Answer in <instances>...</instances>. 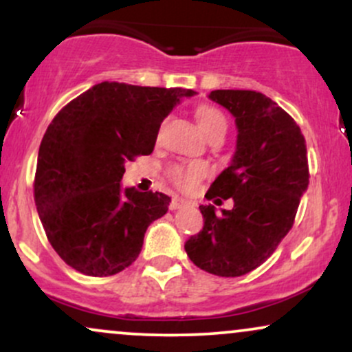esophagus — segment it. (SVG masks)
<instances>
[{"instance_id":"34e87169","label":"esophagus","mask_w":352,"mask_h":352,"mask_svg":"<svg viewBox=\"0 0 352 352\" xmlns=\"http://www.w3.org/2000/svg\"><path fill=\"white\" fill-rule=\"evenodd\" d=\"M190 201H187L185 199H180V197H173L172 204H170V210H179V208H185L188 207Z\"/></svg>"}]
</instances>
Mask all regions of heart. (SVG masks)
<instances>
[{
    "mask_svg": "<svg viewBox=\"0 0 352 352\" xmlns=\"http://www.w3.org/2000/svg\"><path fill=\"white\" fill-rule=\"evenodd\" d=\"M197 119H199L200 127L204 129L205 134L208 137L213 134H225L227 132L228 122L223 112L217 107L201 106L197 111ZM208 173L207 164L204 162H187V164H175L172 165L168 175L177 187L185 190V192H192L195 190L197 185L201 179H205Z\"/></svg>",
    "mask_w": 352,
    "mask_h": 352,
    "instance_id": "1",
    "label": "heart"
}]
</instances>
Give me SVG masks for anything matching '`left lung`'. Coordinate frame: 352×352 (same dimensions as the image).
<instances>
[{
  "mask_svg": "<svg viewBox=\"0 0 352 352\" xmlns=\"http://www.w3.org/2000/svg\"><path fill=\"white\" fill-rule=\"evenodd\" d=\"M235 117L238 137L232 165L210 185L207 200H233L215 213L200 205L204 230L185 243L188 258L217 276H241L272 256L294 223L308 188L306 140L300 125L256 91L220 89L208 96Z\"/></svg>",
  "mask_w": 352,
  "mask_h": 352,
  "instance_id": "obj_1",
  "label": "left lung"
}]
</instances>
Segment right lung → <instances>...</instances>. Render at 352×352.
<instances>
[{"mask_svg": "<svg viewBox=\"0 0 352 352\" xmlns=\"http://www.w3.org/2000/svg\"><path fill=\"white\" fill-rule=\"evenodd\" d=\"M193 94L106 80L56 114L39 145L33 187L44 232L64 263L111 276L137 260L145 230L167 213L170 197L120 188L125 164L151 155L162 120Z\"/></svg>", "mask_w": 352, "mask_h": 352, "instance_id": "1", "label": "right lung"}]
</instances>
